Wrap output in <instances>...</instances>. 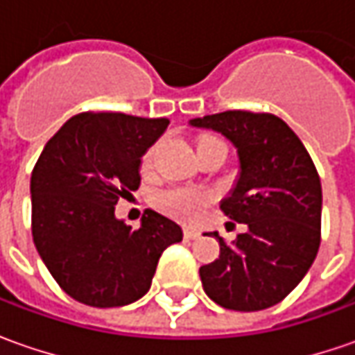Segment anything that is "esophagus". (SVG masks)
<instances>
[{
    "label": "esophagus",
    "instance_id": "obj_1",
    "mask_svg": "<svg viewBox=\"0 0 355 355\" xmlns=\"http://www.w3.org/2000/svg\"><path fill=\"white\" fill-rule=\"evenodd\" d=\"M184 237L187 241H196V239H199V231H196V229H185Z\"/></svg>",
    "mask_w": 355,
    "mask_h": 355
}]
</instances>
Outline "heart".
Here are the masks:
<instances>
[{
	"mask_svg": "<svg viewBox=\"0 0 355 355\" xmlns=\"http://www.w3.org/2000/svg\"><path fill=\"white\" fill-rule=\"evenodd\" d=\"M152 159V152H148L144 157V164L148 166ZM207 203V196L199 193V191H191V189H168L162 191L156 198V205L162 211L170 213L178 219L184 221H196L203 205Z\"/></svg>",
	"mask_w": 355,
	"mask_h": 355,
	"instance_id": "1",
	"label": "heart"
}]
</instances>
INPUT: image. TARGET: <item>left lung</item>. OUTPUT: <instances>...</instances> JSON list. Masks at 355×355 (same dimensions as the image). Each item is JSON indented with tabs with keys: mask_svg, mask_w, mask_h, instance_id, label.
Segmentation results:
<instances>
[{
	"mask_svg": "<svg viewBox=\"0 0 355 355\" xmlns=\"http://www.w3.org/2000/svg\"><path fill=\"white\" fill-rule=\"evenodd\" d=\"M235 146L239 175L221 209L247 229L219 241V259L199 268L219 306L254 312L279 304L304 279L320 247L322 185L304 144L275 114L227 110L189 120Z\"/></svg>",
	"mask_w": 355,
	"mask_h": 355,
	"instance_id": "1",
	"label": "left lung"
}]
</instances>
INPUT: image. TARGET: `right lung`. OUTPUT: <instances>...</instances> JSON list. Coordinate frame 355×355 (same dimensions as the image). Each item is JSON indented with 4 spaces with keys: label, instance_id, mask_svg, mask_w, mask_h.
<instances>
[{
    "label": "right lung",
    "instance_id": "obj_1",
    "mask_svg": "<svg viewBox=\"0 0 355 355\" xmlns=\"http://www.w3.org/2000/svg\"><path fill=\"white\" fill-rule=\"evenodd\" d=\"M168 118L83 112L45 144L31 173V231L41 261L87 306H126L150 291L162 252L182 227L148 209L140 229L114 215L140 185L142 156Z\"/></svg>",
    "mask_w": 355,
    "mask_h": 355
}]
</instances>
